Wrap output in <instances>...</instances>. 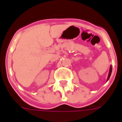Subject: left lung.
Listing matches in <instances>:
<instances>
[{
  "label": "left lung",
  "mask_w": 122,
  "mask_h": 122,
  "mask_svg": "<svg viewBox=\"0 0 122 122\" xmlns=\"http://www.w3.org/2000/svg\"><path fill=\"white\" fill-rule=\"evenodd\" d=\"M111 73H112V67L111 66V67H110V70H109V73L108 77H107V80L109 79L110 76H111Z\"/></svg>",
  "instance_id": "left-lung-1"
}]
</instances>
